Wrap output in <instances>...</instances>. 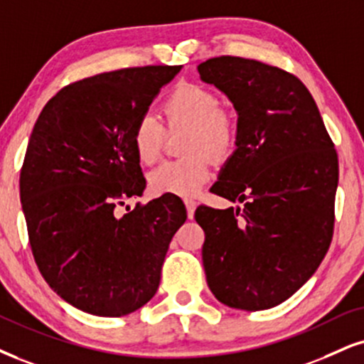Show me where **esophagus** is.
I'll use <instances>...</instances> for the list:
<instances>
[{
	"instance_id": "34e87169",
	"label": "esophagus",
	"mask_w": 364,
	"mask_h": 364,
	"mask_svg": "<svg viewBox=\"0 0 364 364\" xmlns=\"http://www.w3.org/2000/svg\"><path fill=\"white\" fill-rule=\"evenodd\" d=\"M186 208H187V216H189V219L194 218V213H196V200L194 199H186Z\"/></svg>"
}]
</instances>
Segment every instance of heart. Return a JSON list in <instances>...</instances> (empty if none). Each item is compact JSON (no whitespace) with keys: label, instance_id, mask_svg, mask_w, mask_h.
<instances>
[{"label":"heart","instance_id":"obj_1","mask_svg":"<svg viewBox=\"0 0 364 364\" xmlns=\"http://www.w3.org/2000/svg\"><path fill=\"white\" fill-rule=\"evenodd\" d=\"M168 127L187 128L183 159L168 160L148 177L155 194L192 197L210 178L209 155L223 159L236 145V121L221 109V101L210 89L199 84H181L164 102ZM134 154L143 164H155L164 148L165 129L155 116L143 114L133 128Z\"/></svg>","mask_w":364,"mask_h":364}]
</instances>
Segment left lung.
<instances>
[{"instance_id": "8db88e82", "label": "left lung", "mask_w": 364, "mask_h": 364, "mask_svg": "<svg viewBox=\"0 0 364 364\" xmlns=\"http://www.w3.org/2000/svg\"><path fill=\"white\" fill-rule=\"evenodd\" d=\"M197 73L237 114L236 150L210 191L245 203L197 208L205 280L224 306L264 311L291 297L329 250L338 154L295 75L230 55L209 58Z\"/></svg>"}]
</instances>
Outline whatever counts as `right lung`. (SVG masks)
Here are the masks:
<instances>
[{
  "mask_svg": "<svg viewBox=\"0 0 364 364\" xmlns=\"http://www.w3.org/2000/svg\"><path fill=\"white\" fill-rule=\"evenodd\" d=\"M181 69L148 65L82 79L58 91L35 123L20 173L31 251L45 282L79 311L128 316L159 289L186 205L165 194L123 216L116 208L145 191L133 128Z\"/></svg>",
  "mask_w": 364,
  "mask_h": 364,
  "instance_id": "1",
  "label": "right lung"
}]
</instances>
